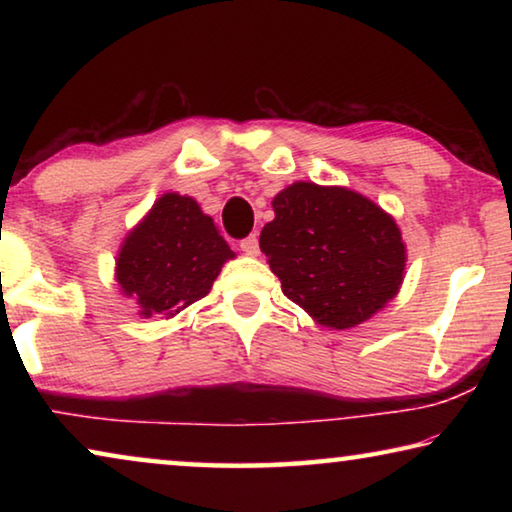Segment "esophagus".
Returning a JSON list of instances; mask_svg holds the SVG:
<instances>
[{
	"instance_id": "34e87169",
	"label": "esophagus",
	"mask_w": 512,
	"mask_h": 512,
	"mask_svg": "<svg viewBox=\"0 0 512 512\" xmlns=\"http://www.w3.org/2000/svg\"><path fill=\"white\" fill-rule=\"evenodd\" d=\"M241 250H244L246 255H257L259 253V239H257V235H250V237H246V239H241Z\"/></svg>"
}]
</instances>
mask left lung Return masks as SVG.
I'll return each mask as SVG.
<instances>
[{
    "mask_svg": "<svg viewBox=\"0 0 512 512\" xmlns=\"http://www.w3.org/2000/svg\"><path fill=\"white\" fill-rule=\"evenodd\" d=\"M259 248L282 293L318 325L350 329L386 307L406 246L391 214L352 189L293 183L273 198Z\"/></svg>",
    "mask_w": 512,
    "mask_h": 512,
    "instance_id": "8db88e82",
    "label": "left lung"
}]
</instances>
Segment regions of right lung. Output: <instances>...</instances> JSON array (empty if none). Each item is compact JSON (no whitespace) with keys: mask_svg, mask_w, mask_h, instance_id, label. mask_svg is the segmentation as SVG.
Returning a JSON list of instances; mask_svg holds the SVG:
<instances>
[{"mask_svg":"<svg viewBox=\"0 0 512 512\" xmlns=\"http://www.w3.org/2000/svg\"><path fill=\"white\" fill-rule=\"evenodd\" d=\"M232 257L212 216L194 198L169 192L121 244L117 282L126 298L137 300L140 316L173 318L210 293Z\"/></svg>","mask_w":512,"mask_h":512,"instance_id":"right-lung-1","label":"right lung"}]
</instances>
